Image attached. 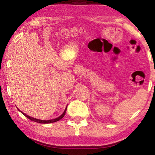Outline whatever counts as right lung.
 I'll use <instances>...</instances> for the list:
<instances>
[{"label": "right lung", "mask_w": 155, "mask_h": 155, "mask_svg": "<svg viewBox=\"0 0 155 155\" xmlns=\"http://www.w3.org/2000/svg\"><path fill=\"white\" fill-rule=\"evenodd\" d=\"M21 112H22V111H21ZM65 112H66V108H65V111L63 112V114L61 115V116H60L59 117H58V118H56V119H54V120H38V119H35V118H33V117H31L30 116H28V115L22 113H22L23 114L25 115V117H27V118L29 119V120H31V121H33V122H38V123L47 124V123H52V122H58V121L60 120L62 118H63V117L64 116H65Z\"/></svg>", "instance_id": "1"}]
</instances>
